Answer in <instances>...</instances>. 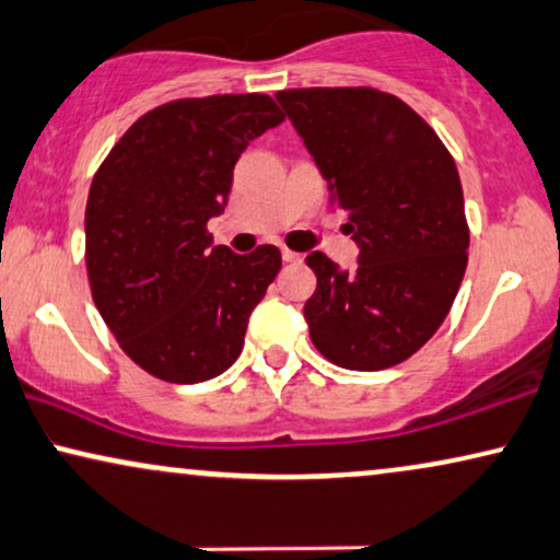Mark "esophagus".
<instances>
[{"instance_id":"obj_1","label":"esophagus","mask_w":560,"mask_h":560,"mask_svg":"<svg viewBox=\"0 0 560 560\" xmlns=\"http://www.w3.org/2000/svg\"><path fill=\"white\" fill-rule=\"evenodd\" d=\"M301 254H298V252H293V249H288V246H285V249H282V262H288V265H298V262H301Z\"/></svg>"}]
</instances>
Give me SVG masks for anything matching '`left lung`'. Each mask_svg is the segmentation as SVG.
Returning <instances> with one entry per match:
<instances>
[{"mask_svg": "<svg viewBox=\"0 0 560 560\" xmlns=\"http://www.w3.org/2000/svg\"><path fill=\"white\" fill-rule=\"evenodd\" d=\"M278 103L345 210L360 246L347 272L311 252V342L347 370H386L432 339L468 265L457 166L422 115L373 86L282 90Z\"/></svg>", "mask_w": 560, "mask_h": 560, "instance_id": "obj_1", "label": "left lung"}]
</instances>
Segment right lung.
Returning <instances> with one entry per match:
<instances>
[{
  "label": "right lung",
  "instance_id": "obj_1",
  "mask_svg": "<svg viewBox=\"0 0 560 560\" xmlns=\"http://www.w3.org/2000/svg\"><path fill=\"white\" fill-rule=\"evenodd\" d=\"M285 120L267 94L172 100L141 115L94 172L84 213L92 301L120 350L166 383H202L242 354L280 272L272 244L210 246L234 164Z\"/></svg>",
  "mask_w": 560,
  "mask_h": 560
}]
</instances>
